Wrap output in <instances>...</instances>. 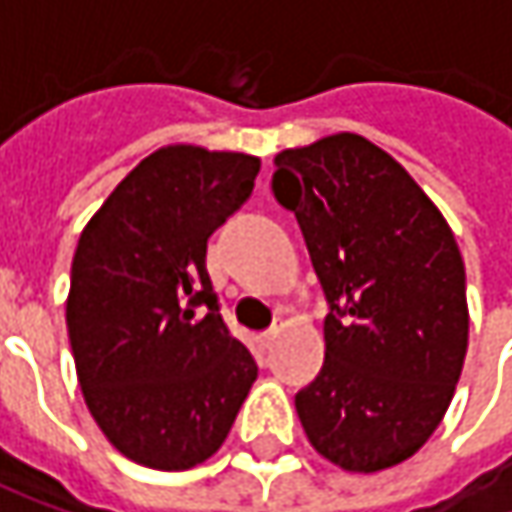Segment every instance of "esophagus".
<instances>
[{
	"label": "esophagus",
	"instance_id": "34e87169",
	"mask_svg": "<svg viewBox=\"0 0 512 512\" xmlns=\"http://www.w3.org/2000/svg\"><path fill=\"white\" fill-rule=\"evenodd\" d=\"M278 332H281L278 326H272V329H266V332L260 335V341H263V347H269V344H272V341L278 338Z\"/></svg>",
	"mask_w": 512,
	"mask_h": 512
}]
</instances>
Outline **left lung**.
Wrapping results in <instances>:
<instances>
[{
    "instance_id": "obj_1",
    "label": "left lung",
    "mask_w": 512,
    "mask_h": 512,
    "mask_svg": "<svg viewBox=\"0 0 512 512\" xmlns=\"http://www.w3.org/2000/svg\"><path fill=\"white\" fill-rule=\"evenodd\" d=\"M272 192L326 293V361L296 394L302 430L344 471L409 460L442 424L468 347L454 231L409 171L356 133L275 156Z\"/></svg>"
}]
</instances>
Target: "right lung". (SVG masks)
<instances>
[{
  "mask_svg": "<svg viewBox=\"0 0 512 512\" xmlns=\"http://www.w3.org/2000/svg\"><path fill=\"white\" fill-rule=\"evenodd\" d=\"M260 159L195 145L145 156L85 225L67 335L88 412L127 457L186 471L228 439L257 379L207 272V240L255 189Z\"/></svg>",
  "mask_w": 512,
  "mask_h": 512,
  "instance_id": "add662e5",
  "label": "right lung"
}]
</instances>
